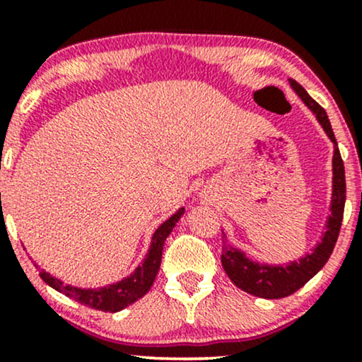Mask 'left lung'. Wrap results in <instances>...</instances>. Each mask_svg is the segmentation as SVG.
I'll list each match as a JSON object with an SVG mask.
<instances>
[{"label":"left lung","mask_w":362,"mask_h":362,"mask_svg":"<svg viewBox=\"0 0 362 362\" xmlns=\"http://www.w3.org/2000/svg\"><path fill=\"white\" fill-rule=\"evenodd\" d=\"M289 83L293 90L300 95L301 100L305 102V105L317 115L323 131L327 132V136L334 143V160H332V165H334V180H332L334 185L332 187H334V190H332L330 206L332 213L328 216L327 231L322 236V242L308 255H305L300 260L291 262L288 265H269L253 262L242 250L231 247L223 233L221 264L224 272L233 281L236 288H240L248 294H253V296L265 298V300H279V298H286L289 294L296 293L315 274L320 272V269L330 259L335 243H337L340 224H342L344 218V204H346V170H344V161L340 158L337 141H335L327 112L306 93V90L303 88L300 83L294 80H289Z\"/></svg>","instance_id":"1"}]
</instances>
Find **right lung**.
Returning a JSON list of instances; mask_svg holds the SVG:
<instances>
[{"label": "right lung", "instance_id": "add662e5", "mask_svg": "<svg viewBox=\"0 0 362 362\" xmlns=\"http://www.w3.org/2000/svg\"><path fill=\"white\" fill-rule=\"evenodd\" d=\"M184 211V207H180L172 218H168L167 221L158 228L155 235H153L151 247H149V252L146 253V259L143 260V264L131 276L124 277L122 281L115 282V284L97 289H81L64 284L62 281L56 279L51 274L44 271H40V277H42L45 284H49L51 288L66 294L71 300L88 306V308L105 311V313L107 311L109 313H115V311L127 308L129 305H132L139 298H143L153 286V282H155L158 269H160L161 264V253H163L165 240L172 233V230L175 228L178 219L182 218Z\"/></svg>", "mask_w": 362, "mask_h": 362}]
</instances>
